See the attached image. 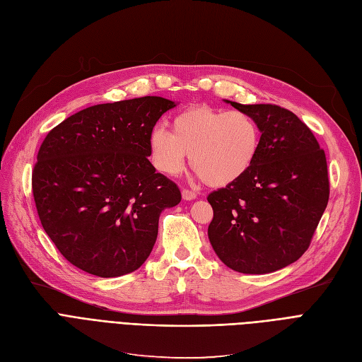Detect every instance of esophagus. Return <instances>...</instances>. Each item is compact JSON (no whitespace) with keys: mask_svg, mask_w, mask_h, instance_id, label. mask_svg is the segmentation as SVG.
<instances>
[{"mask_svg":"<svg viewBox=\"0 0 362 362\" xmlns=\"http://www.w3.org/2000/svg\"><path fill=\"white\" fill-rule=\"evenodd\" d=\"M182 198L185 199V202H192V199L197 198V194L189 191V189H183L182 191Z\"/></svg>","mask_w":362,"mask_h":362,"instance_id":"34e87169","label":"esophagus"}]
</instances>
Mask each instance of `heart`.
<instances>
[{"label": "heart", "instance_id": "1", "mask_svg": "<svg viewBox=\"0 0 362 362\" xmlns=\"http://www.w3.org/2000/svg\"><path fill=\"white\" fill-rule=\"evenodd\" d=\"M173 132L152 129L149 151L155 167L176 176L191 155V165L215 188L231 185L255 163L261 129L249 113L195 105L174 116Z\"/></svg>", "mask_w": 362, "mask_h": 362}]
</instances>
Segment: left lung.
<instances>
[{"instance_id": "8db88e82", "label": "left lung", "mask_w": 362, "mask_h": 362, "mask_svg": "<svg viewBox=\"0 0 362 362\" xmlns=\"http://www.w3.org/2000/svg\"><path fill=\"white\" fill-rule=\"evenodd\" d=\"M225 103L257 120L261 144L245 176L207 197L209 240L231 270L273 273L301 258L327 209L325 152L309 127L282 107Z\"/></svg>"}]
</instances>
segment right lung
<instances>
[{"label": "right lung", "instance_id": "obj_1", "mask_svg": "<svg viewBox=\"0 0 362 362\" xmlns=\"http://www.w3.org/2000/svg\"><path fill=\"white\" fill-rule=\"evenodd\" d=\"M176 105L163 97L92 105L40 146L33 171L38 218L77 269L117 277L149 258L160 213L182 199L147 158L155 124Z\"/></svg>", "mask_w": 362, "mask_h": 362}]
</instances>
